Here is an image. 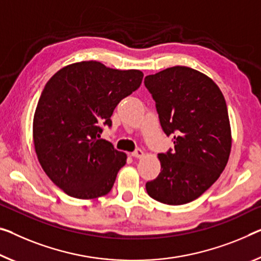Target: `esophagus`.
I'll return each mask as SVG.
<instances>
[{"label":"esophagus","instance_id":"34e87169","mask_svg":"<svg viewBox=\"0 0 261 261\" xmlns=\"http://www.w3.org/2000/svg\"><path fill=\"white\" fill-rule=\"evenodd\" d=\"M132 156H133V158H135V159H142L144 156V151L141 150V149H136L135 151L132 153Z\"/></svg>","mask_w":261,"mask_h":261}]
</instances>
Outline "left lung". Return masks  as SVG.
Wrapping results in <instances>:
<instances>
[{
	"label": "left lung",
	"instance_id": "left-lung-1",
	"mask_svg": "<svg viewBox=\"0 0 261 261\" xmlns=\"http://www.w3.org/2000/svg\"><path fill=\"white\" fill-rule=\"evenodd\" d=\"M160 122L174 136V151L159 154L161 172L146 183L158 202L181 205L203 195L225 169L232 147L227 107L222 91L206 74L172 66L144 78Z\"/></svg>",
	"mask_w": 261,
	"mask_h": 261
}]
</instances>
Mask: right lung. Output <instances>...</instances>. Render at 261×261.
Masks as SVG:
<instances>
[{
    "label": "right lung",
    "instance_id": "right-lung-1",
    "mask_svg": "<svg viewBox=\"0 0 261 261\" xmlns=\"http://www.w3.org/2000/svg\"><path fill=\"white\" fill-rule=\"evenodd\" d=\"M140 70H115L95 61L64 66L38 100L33 123L36 155L43 170L71 197L107 195L127 155L99 139L112 125L114 108L141 85Z\"/></svg>",
    "mask_w": 261,
    "mask_h": 261
}]
</instances>
